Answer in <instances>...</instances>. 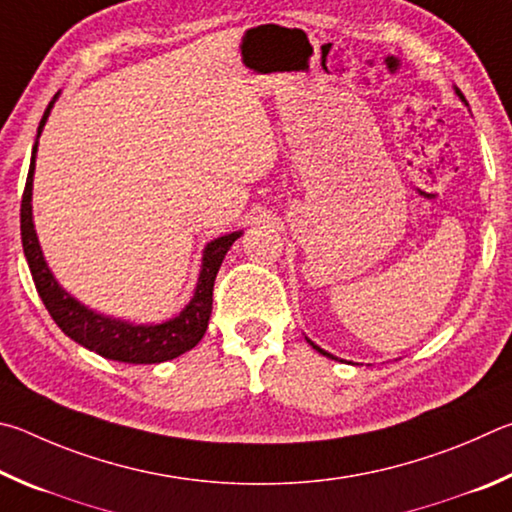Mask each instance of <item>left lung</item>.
Listing matches in <instances>:
<instances>
[{"instance_id": "obj_1", "label": "left lung", "mask_w": 512, "mask_h": 512, "mask_svg": "<svg viewBox=\"0 0 512 512\" xmlns=\"http://www.w3.org/2000/svg\"><path fill=\"white\" fill-rule=\"evenodd\" d=\"M456 92H459V89H456ZM312 348H315V351H319L321 355H326V357H333V355H330V353H326V351H321V348H319V346H315V344H312Z\"/></svg>"}]
</instances>
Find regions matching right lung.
I'll return each instance as SVG.
<instances>
[{
  "label": "right lung",
  "instance_id": "1",
  "mask_svg": "<svg viewBox=\"0 0 512 512\" xmlns=\"http://www.w3.org/2000/svg\"><path fill=\"white\" fill-rule=\"evenodd\" d=\"M53 101H56V96H53ZM53 101L47 105V110L42 114L38 134L44 128V123H47ZM35 150H38V143L33 146L29 175H26V186L22 193L20 229H22L24 256H26V263H29L35 290H38L44 308L49 310L51 319L56 321L62 333L74 339V342L114 362L159 364V362L173 360V357L182 355L186 351H191V348L197 346V342L204 337L206 326H209V317L213 310L215 276H218L224 254H227L229 247L233 245V240L240 238V233H229V236H222L206 245L200 281H197L191 303H188L179 317L159 326H132V324H125V321L96 315V312L80 306L76 299H71L69 294L60 288L42 258L38 236H35L33 218H31Z\"/></svg>",
  "mask_w": 512,
  "mask_h": 512
}]
</instances>
